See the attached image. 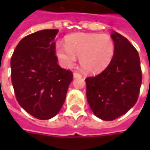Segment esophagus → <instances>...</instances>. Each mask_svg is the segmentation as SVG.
<instances>
[{"mask_svg": "<svg viewBox=\"0 0 150 150\" xmlns=\"http://www.w3.org/2000/svg\"><path fill=\"white\" fill-rule=\"evenodd\" d=\"M73 77L74 78H82V74L78 72H73Z\"/></svg>", "mask_w": 150, "mask_h": 150, "instance_id": "34e87169", "label": "esophagus"}]
</instances>
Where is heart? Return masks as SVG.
Masks as SVG:
<instances>
[{"label":"heart","mask_w":150,"mask_h":150,"mask_svg":"<svg viewBox=\"0 0 150 150\" xmlns=\"http://www.w3.org/2000/svg\"><path fill=\"white\" fill-rule=\"evenodd\" d=\"M115 46L110 36L98 33H78L67 38L65 45L56 47V54L62 66L72 67L79 57L80 65L86 72H97L109 65Z\"/></svg>","instance_id":"b5f03b06"}]
</instances>
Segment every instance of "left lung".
Returning a JSON list of instances; mask_svg holds the SVG:
<instances>
[{
	"instance_id": "left-lung-1",
	"label": "left lung",
	"mask_w": 150,
	"mask_h": 150,
	"mask_svg": "<svg viewBox=\"0 0 150 150\" xmlns=\"http://www.w3.org/2000/svg\"><path fill=\"white\" fill-rule=\"evenodd\" d=\"M113 58L103 72L85 79L87 99L98 118L111 121L134 106L142 83L140 59L135 47L113 32Z\"/></svg>"
}]
</instances>
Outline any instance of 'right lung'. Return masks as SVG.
I'll list each match as a JSON object with an SVG mask.
<instances>
[{"mask_svg":"<svg viewBox=\"0 0 150 150\" xmlns=\"http://www.w3.org/2000/svg\"><path fill=\"white\" fill-rule=\"evenodd\" d=\"M57 29L32 33L17 44L11 59L16 98L32 116L46 120L59 112L73 75L57 64Z\"/></svg>","mask_w":150,"mask_h":150,"instance_id":"add662e5","label":"right lung"}]
</instances>
